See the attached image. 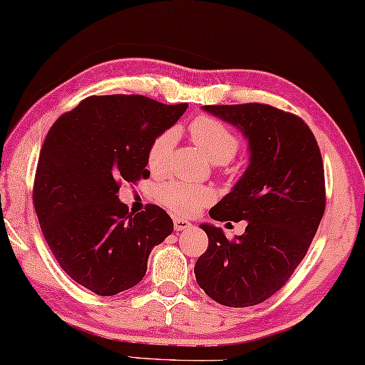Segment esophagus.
Instances as JSON below:
<instances>
[{"label": "esophagus", "instance_id": "esophagus-1", "mask_svg": "<svg viewBox=\"0 0 365 365\" xmlns=\"http://www.w3.org/2000/svg\"><path fill=\"white\" fill-rule=\"evenodd\" d=\"M173 225H175L176 232H184V230H187V228L192 227L187 220H184V218H179V217L173 218Z\"/></svg>", "mask_w": 365, "mask_h": 365}]
</instances>
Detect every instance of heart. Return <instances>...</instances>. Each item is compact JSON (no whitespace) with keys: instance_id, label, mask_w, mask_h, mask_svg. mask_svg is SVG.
Instances as JSON below:
<instances>
[{"instance_id":"heart-1","label":"heart","mask_w":365,"mask_h":365,"mask_svg":"<svg viewBox=\"0 0 365 365\" xmlns=\"http://www.w3.org/2000/svg\"><path fill=\"white\" fill-rule=\"evenodd\" d=\"M190 140L215 165H225L237 156L240 138L230 128L212 115H197L189 124ZM176 143L175 128H166L150 143L147 165L150 171L163 173ZM158 199L168 209L181 215H192L202 207L214 202V190L184 181H168L158 189Z\"/></svg>"}]
</instances>
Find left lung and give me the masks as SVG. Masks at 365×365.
Here are the masks:
<instances>
[{
    "label": "left lung",
    "instance_id": "left-lung-1",
    "mask_svg": "<svg viewBox=\"0 0 365 365\" xmlns=\"http://www.w3.org/2000/svg\"><path fill=\"white\" fill-rule=\"evenodd\" d=\"M204 110L237 125L251 151L248 170L210 217L248 225L233 240L200 225L209 246L195 262V280L218 304L253 307L284 287L310 248L327 207L322 153L292 112L259 103Z\"/></svg>",
    "mask_w": 365,
    "mask_h": 365
}]
</instances>
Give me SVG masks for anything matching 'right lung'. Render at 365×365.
Wrapping results in <instances>:
<instances>
[{"mask_svg":"<svg viewBox=\"0 0 365 365\" xmlns=\"http://www.w3.org/2000/svg\"><path fill=\"white\" fill-rule=\"evenodd\" d=\"M186 109L138 94L89 96L50 127L34 207L60 267L91 292L109 297L137 285L151 248L171 235L161 207L147 204L133 214L117 192L124 181L150 176V143Z\"/></svg>","mask_w":365,"mask_h":365,"instance_id":"right-lung-1","label":"right lung"}]
</instances>
